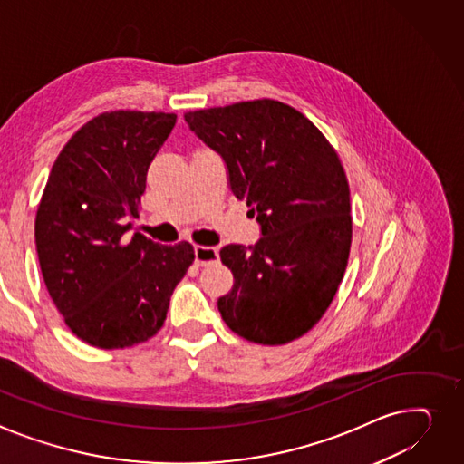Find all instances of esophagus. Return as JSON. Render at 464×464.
Returning a JSON list of instances; mask_svg holds the SVG:
<instances>
[{
    "mask_svg": "<svg viewBox=\"0 0 464 464\" xmlns=\"http://www.w3.org/2000/svg\"><path fill=\"white\" fill-rule=\"evenodd\" d=\"M194 256H196V265H199V266L218 261V250L208 248V246H196Z\"/></svg>",
    "mask_w": 464,
    "mask_h": 464,
    "instance_id": "1",
    "label": "esophagus"
}]
</instances>
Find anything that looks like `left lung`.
I'll list each match as a JSON object with an SVG mask.
<instances>
[{"label": "left lung", "mask_w": 464, "mask_h": 464, "mask_svg": "<svg viewBox=\"0 0 464 464\" xmlns=\"http://www.w3.org/2000/svg\"><path fill=\"white\" fill-rule=\"evenodd\" d=\"M226 164L233 196L252 207L261 238L227 244L233 289L218 298L226 324L248 342L284 345L324 315L347 268L349 182L310 119L277 101L238 102L184 115Z\"/></svg>", "instance_id": "left-lung-1"}]
</instances>
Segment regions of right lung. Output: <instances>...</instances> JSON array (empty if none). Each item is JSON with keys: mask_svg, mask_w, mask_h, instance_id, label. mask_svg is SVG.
<instances>
[{"mask_svg": "<svg viewBox=\"0 0 464 464\" xmlns=\"http://www.w3.org/2000/svg\"><path fill=\"white\" fill-rule=\"evenodd\" d=\"M175 121V113H102L69 140L48 175L35 220L41 272L57 312L92 347H132L157 334L194 261L188 242L127 235Z\"/></svg>", "mask_w": 464, "mask_h": 464, "instance_id": "obj_1", "label": "right lung"}]
</instances>
